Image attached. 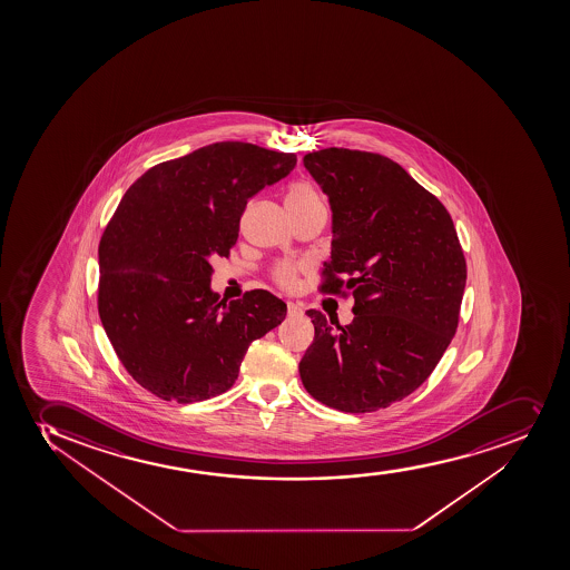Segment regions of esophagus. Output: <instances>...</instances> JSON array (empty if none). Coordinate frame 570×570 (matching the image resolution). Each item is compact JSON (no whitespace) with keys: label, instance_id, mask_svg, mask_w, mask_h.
Instances as JSON below:
<instances>
[{"label":"esophagus","instance_id":"obj_1","mask_svg":"<svg viewBox=\"0 0 570 570\" xmlns=\"http://www.w3.org/2000/svg\"><path fill=\"white\" fill-rule=\"evenodd\" d=\"M303 313V308L299 305H295V303H288V314L289 316H297V314Z\"/></svg>","mask_w":570,"mask_h":570}]
</instances>
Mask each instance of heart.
<instances>
[{
    "mask_svg": "<svg viewBox=\"0 0 570 570\" xmlns=\"http://www.w3.org/2000/svg\"><path fill=\"white\" fill-rule=\"evenodd\" d=\"M286 203H288L292 215L306 210V208L324 205L318 191L314 190L311 184L303 183V180H295V183L289 184L288 191H286ZM273 278L282 288H294L295 282H297V269L292 264H281L273 271Z\"/></svg>",
    "mask_w": 570,
    "mask_h": 570,
    "instance_id": "1",
    "label": "heart"
}]
</instances>
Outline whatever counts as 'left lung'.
<instances>
[{"label": "left lung", "instance_id": "left-lung-1", "mask_svg": "<svg viewBox=\"0 0 570 570\" xmlns=\"http://www.w3.org/2000/svg\"><path fill=\"white\" fill-rule=\"evenodd\" d=\"M303 164L333 213L320 292L352 295L354 320L306 311L314 341L301 380L335 411H380L422 386L452 343L465 256L444 205L393 159L333 147Z\"/></svg>", "mask_w": 570, "mask_h": 570}]
</instances>
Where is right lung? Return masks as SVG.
I'll return each instance as SVG.
<instances>
[{"label":"right lung","instance_id":"1","mask_svg":"<svg viewBox=\"0 0 570 570\" xmlns=\"http://www.w3.org/2000/svg\"><path fill=\"white\" fill-rule=\"evenodd\" d=\"M295 164V154L215 142L150 167L124 194L99 243V318L131 379L156 397L227 392L252 341L286 318L267 289L226 305L210 289V259L229 256L248 199Z\"/></svg>","mask_w":570,"mask_h":570}]
</instances>
